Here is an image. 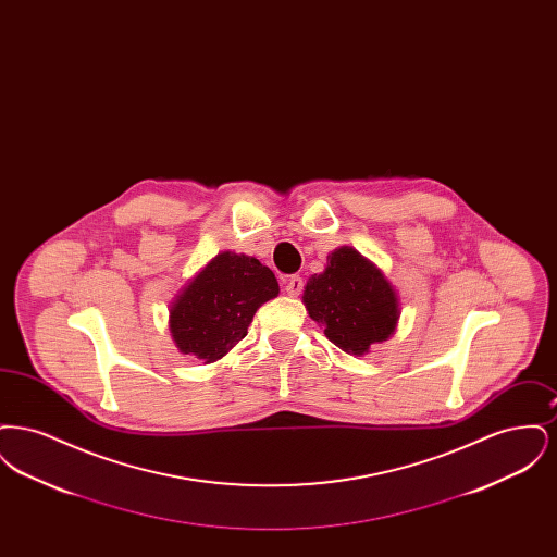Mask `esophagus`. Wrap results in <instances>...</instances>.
<instances>
[{
	"instance_id": "obj_1",
	"label": "esophagus",
	"mask_w": 557,
	"mask_h": 557,
	"mask_svg": "<svg viewBox=\"0 0 557 557\" xmlns=\"http://www.w3.org/2000/svg\"><path fill=\"white\" fill-rule=\"evenodd\" d=\"M302 286H305V282H302V277H300V275H290V277L286 280L284 290H286L288 296H298V294L302 292Z\"/></svg>"
}]
</instances>
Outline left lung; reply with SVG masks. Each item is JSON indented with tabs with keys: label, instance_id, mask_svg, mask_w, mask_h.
<instances>
[{
	"label": "left lung",
	"instance_id": "left-lung-1",
	"mask_svg": "<svg viewBox=\"0 0 557 557\" xmlns=\"http://www.w3.org/2000/svg\"><path fill=\"white\" fill-rule=\"evenodd\" d=\"M302 302L327 341L348 355H366L391 338L400 315L391 282L352 246L327 255L325 271L309 277Z\"/></svg>",
	"mask_w": 557,
	"mask_h": 557
}]
</instances>
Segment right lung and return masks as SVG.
Listing matches in <instances>:
<instances>
[{
  "instance_id": "1",
  "label": "right lung",
  "mask_w": 557,
  "mask_h": 557,
  "mask_svg": "<svg viewBox=\"0 0 557 557\" xmlns=\"http://www.w3.org/2000/svg\"><path fill=\"white\" fill-rule=\"evenodd\" d=\"M277 294L273 271L259 259L221 252L171 305V336L187 357L212 363L238 345L257 309Z\"/></svg>"
}]
</instances>
